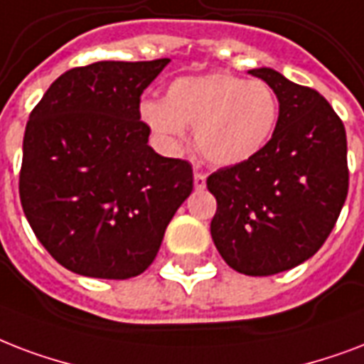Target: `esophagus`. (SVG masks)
Here are the masks:
<instances>
[{
  "label": "esophagus",
  "instance_id": "1",
  "mask_svg": "<svg viewBox=\"0 0 364 364\" xmlns=\"http://www.w3.org/2000/svg\"><path fill=\"white\" fill-rule=\"evenodd\" d=\"M205 182H207V176L203 173H199V171H196V173H193V184H196L197 190H203V188H205Z\"/></svg>",
  "mask_w": 364,
  "mask_h": 364
}]
</instances>
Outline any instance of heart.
<instances>
[{
    "label": "heart",
    "mask_w": 364,
    "mask_h": 364,
    "mask_svg": "<svg viewBox=\"0 0 364 364\" xmlns=\"http://www.w3.org/2000/svg\"><path fill=\"white\" fill-rule=\"evenodd\" d=\"M279 98L264 81L226 72L178 77L163 100H144L140 117L167 148L184 144L193 129L199 156L216 167H233L260 154L279 123Z\"/></svg>",
    "instance_id": "obj_1"
}]
</instances>
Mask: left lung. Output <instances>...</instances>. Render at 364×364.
Here are the masks:
<instances>
[{
	"label": "left lung",
	"mask_w": 364,
	"mask_h": 364,
	"mask_svg": "<svg viewBox=\"0 0 364 364\" xmlns=\"http://www.w3.org/2000/svg\"><path fill=\"white\" fill-rule=\"evenodd\" d=\"M279 98L272 140L252 159L207 178L216 197L210 235L230 267L275 275L296 267L331 235L349 188L348 140L342 119L309 87L272 68H256Z\"/></svg>",
	"instance_id": "1"
}]
</instances>
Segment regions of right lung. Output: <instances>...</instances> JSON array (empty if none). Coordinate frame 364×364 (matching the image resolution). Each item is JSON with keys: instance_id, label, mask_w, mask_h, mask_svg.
Masks as SVG:
<instances>
[{"instance_id": "add662e5", "label": "right lung", "mask_w": 364, "mask_h": 364, "mask_svg": "<svg viewBox=\"0 0 364 364\" xmlns=\"http://www.w3.org/2000/svg\"><path fill=\"white\" fill-rule=\"evenodd\" d=\"M168 58L72 68L28 119L18 191L36 237L85 277L148 269L168 222L193 190L184 159L148 146L140 95Z\"/></svg>"}]
</instances>
